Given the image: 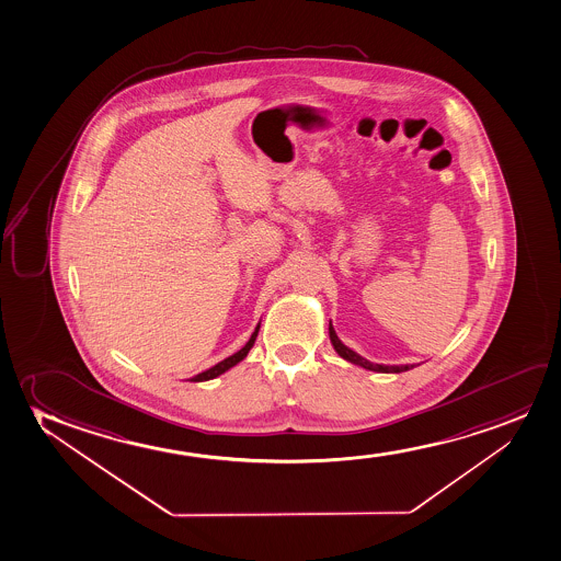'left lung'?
Here are the masks:
<instances>
[{
  "label": "left lung",
  "mask_w": 561,
  "mask_h": 561,
  "mask_svg": "<svg viewBox=\"0 0 561 561\" xmlns=\"http://www.w3.org/2000/svg\"><path fill=\"white\" fill-rule=\"evenodd\" d=\"M329 336H331V342H333V346H335L336 352H339V356L344 357V359H348L350 364L359 365V367H364V369H369V371H379V373H403L409 371V369H413L415 365H379L371 364V362H367L365 357L356 354L354 350H350L348 346H344L342 344L341 339L336 336L335 329L329 325Z\"/></svg>",
  "instance_id": "obj_1"
}]
</instances>
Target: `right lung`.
<instances>
[{"label":"right lung","mask_w":561,"mask_h":561,"mask_svg":"<svg viewBox=\"0 0 561 561\" xmlns=\"http://www.w3.org/2000/svg\"><path fill=\"white\" fill-rule=\"evenodd\" d=\"M256 335H259V325H256L255 333L251 335V339H249L248 344L243 346V348L240 350V352H236L233 356L226 357V359H222L220 364L215 365V367H211V369H207V371L199 373V375H196L194 379V382H204V380H211L215 379V377H219V375H222V373L228 371L230 367H233L236 364H240L241 359L243 357L248 356L249 350H251V346L255 344Z\"/></svg>","instance_id":"obj_1"}]
</instances>
